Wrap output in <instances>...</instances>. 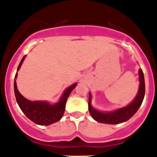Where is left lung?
<instances>
[{"instance_id":"8db88e82","label":"left lung","mask_w":157,"mask_h":157,"mask_svg":"<svg viewBox=\"0 0 157 157\" xmlns=\"http://www.w3.org/2000/svg\"><path fill=\"white\" fill-rule=\"evenodd\" d=\"M139 76H140V87L137 95L133 101L127 106L118 108L113 112H102L94 108L91 105V94H89L88 109L92 118L98 122L112 124V125L125 122L132 118L141 106L145 96V80L142 69H140L139 70Z\"/></svg>"}]
</instances>
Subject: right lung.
<instances>
[{
    "instance_id": "obj_1",
    "label": "right lung",
    "mask_w": 157,
    "mask_h": 157,
    "mask_svg": "<svg viewBox=\"0 0 157 157\" xmlns=\"http://www.w3.org/2000/svg\"><path fill=\"white\" fill-rule=\"evenodd\" d=\"M25 58V56L23 57L20 63H19L17 71H18V70L21 67ZM17 74L16 73L15 79L17 78ZM77 85V83H74L70 87H67L63 94L60 100L54 105H51V104L44 101H32L26 99L17 90L15 80L14 82V89L17 105L20 107L21 111L24 112L26 117L37 125H49L61 119V118L63 115L64 112H65V107L67 98L70 96L72 90L75 88Z\"/></svg>"
}]
</instances>
